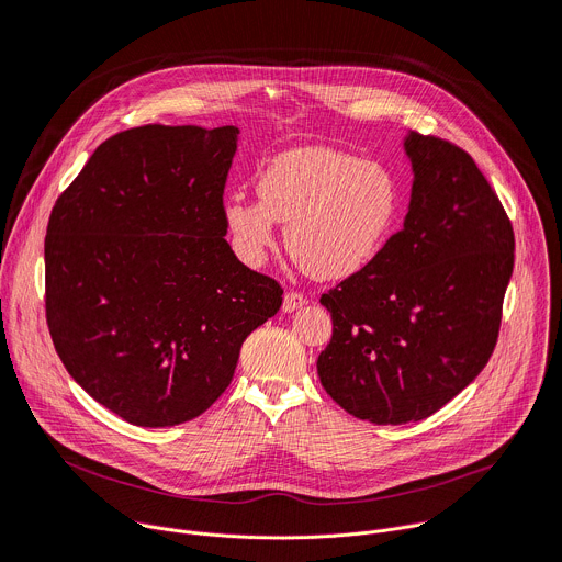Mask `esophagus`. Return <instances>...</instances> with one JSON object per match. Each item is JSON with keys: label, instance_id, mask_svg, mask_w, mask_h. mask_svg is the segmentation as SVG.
Wrapping results in <instances>:
<instances>
[{"label": "esophagus", "instance_id": "obj_1", "mask_svg": "<svg viewBox=\"0 0 562 562\" xmlns=\"http://www.w3.org/2000/svg\"><path fill=\"white\" fill-rule=\"evenodd\" d=\"M304 304H306V297H304L302 293H297V291H289V293L284 295V302H282V311H284V313H293V311L302 308Z\"/></svg>", "mask_w": 562, "mask_h": 562}]
</instances>
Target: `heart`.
I'll list each match as a JSON object with an SVG mask.
<instances>
[{"mask_svg":"<svg viewBox=\"0 0 562 562\" xmlns=\"http://www.w3.org/2000/svg\"><path fill=\"white\" fill-rule=\"evenodd\" d=\"M258 200L228 195L222 224L235 256L260 267L284 245L315 280H345L364 271L384 249L400 217V184L378 159H358L329 146H300L276 155L256 182Z\"/></svg>","mask_w":562,"mask_h":562,"instance_id":"1","label":"heart"}]
</instances>
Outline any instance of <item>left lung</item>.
Masks as SVG:
<instances>
[{"instance_id":"left-lung-1","label":"left lung","mask_w":562,"mask_h":562,"mask_svg":"<svg viewBox=\"0 0 562 562\" xmlns=\"http://www.w3.org/2000/svg\"><path fill=\"white\" fill-rule=\"evenodd\" d=\"M405 224L360 273L319 297L334 336L317 375L373 425L418 423L485 369L514 271L512 222L469 153L409 131Z\"/></svg>"}]
</instances>
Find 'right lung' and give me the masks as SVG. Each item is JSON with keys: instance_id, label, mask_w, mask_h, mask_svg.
Here are the masks:
<instances>
[{"instance_id": "1", "label": "right lung", "mask_w": 562, "mask_h": 562, "mask_svg": "<svg viewBox=\"0 0 562 562\" xmlns=\"http://www.w3.org/2000/svg\"><path fill=\"white\" fill-rule=\"evenodd\" d=\"M237 126L148 124L109 137L53 206L46 323L66 371L137 427L204 414L282 304L224 239Z\"/></svg>"}]
</instances>
